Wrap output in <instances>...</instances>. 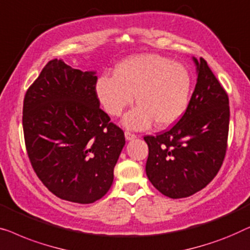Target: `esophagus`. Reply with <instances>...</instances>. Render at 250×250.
<instances>
[{
    "instance_id": "obj_1",
    "label": "esophagus",
    "mask_w": 250,
    "mask_h": 250,
    "mask_svg": "<svg viewBox=\"0 0 250 250\" xmlns=\"http://www.w3.org/2000/svg\"><path fill=\"white\" fill-rule=\"evenodd\" d=\"M125 137L126 140H132V139L137 138V136L135 135V133H131V132H129V131H125Z\"/></svg>"
}]
</instances>
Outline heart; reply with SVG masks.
<instances>
[{"label": "heart", "instance_id": "obj_1", "mask_svg": "<svg viewBox=\"0 0 250 250\" xmlns=\"http://www.w3.org/2000/svg\"><path fill=\"white\" fill-rule=\"evenodd\" d=\"M192 79L181 63L156 54H140L115 66L114 77L102 76L96 93L105 111L119 117L136 102L138 105L125 115L129 129H146L155 121L159 128L173 125L187 110Z\"/></svg>", "mask_w": 250, "mask_h": 250}]
</instances>
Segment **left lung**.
Masks as SVG:
<instances>
[{
	"label": "left lung",
	"mask_w": 250,
	"mask_h": 250,
	"mask_svg": "<svg viewBox=\"0 0 250 250\" xmlns=\"http://www.w3.org/2000/svg\"><path fill=\"white\" fill-rule=\"evenodd\" d=\"M194 62L197 83L185 114L167 131L144 137L147 177L174 199L205 188L222 167L228 146L229 97L205 60Z\"/></svg>",
	"instance_id": "left-lung-1"
}]
</instances>
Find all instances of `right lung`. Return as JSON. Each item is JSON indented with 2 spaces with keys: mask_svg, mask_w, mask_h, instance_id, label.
Returning <instances> with one entry per match:
<instances>
[{
  "mask_svg": "<svg viewBox=\"0 0 250 250\" xmlns=\"http://www.w3.org/2000/svg\"><path fill=\"white\" fill-rule=\"evenodd\" d=\"M54 59L23 100L28 157L37 177L59 198L90 204L111 188L125 139L100 108L97 76Z\"/></svg>",
  "mask_w": 250,
  "mask_h": 250,
  "instance_id": "1",
  "label": "right lung"
}]
</instances>
